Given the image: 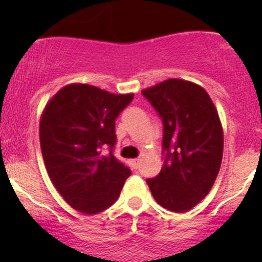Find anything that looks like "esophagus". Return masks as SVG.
I'll list each match as a JSON object with an SVG mask.
<instances>
[{"label": "esophagus", "mask_w": 262, "mask_h": 262, "mask_svg": "<svg viewBox=\"0 0 262 262\" xmlns=\"http://www.w3.org/2000/svg\"><path fill=\"white\" fill-rule=\"evenodd\" d=\"M141 159H134V160H132V165H133L134 169H138L139 167H141Z\"/></svg>", "instance_id": "34e87169"}]
</instances>
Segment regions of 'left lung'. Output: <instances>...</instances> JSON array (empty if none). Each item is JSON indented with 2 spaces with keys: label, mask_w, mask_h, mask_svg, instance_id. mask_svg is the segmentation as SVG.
Listing matches in <instances>:
<instances>
[{
  "label": "left lung",
  "mask_w": 262,
  "mask_h": 262,
  "mask_svg": "<svg viewBox=\"0 0 262 262\" xmlns=\"http://www.w3.org/2000/svg\"><path fill=\"white\" fill-rule=\"evenodd\" d=\"M163 120L164 164L147 185L154 199L176 213L190 211L211 191L224 152V132L208 93L168 79L142 90Z\"/></svg>",
  "instance_id": "obj_1"
}]
</instances>
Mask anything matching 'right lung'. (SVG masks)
<instances>
[{
  "label": "right lung",
  "instance_id": "right-lung-1",
  "mask_svg": "<svg viewBox=\"0 0 262 262\" xmlns=\"http://www.w3.org/2000/svg\"><path fill=\"white\" fill-rule=\"evenodd\" d=\"M133 97L70 84L43 108L40 145L46 170L63 199L79 212L95 214L111 207L130 176L112 148L115 120Z\"/></svg>",
  "mask_w": 262,
  "mask_h": 262
}]
</instances>
